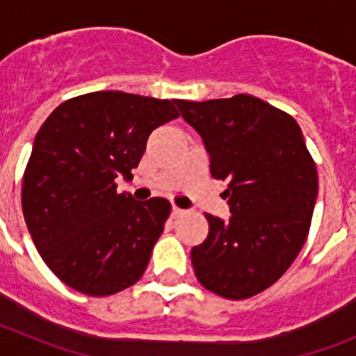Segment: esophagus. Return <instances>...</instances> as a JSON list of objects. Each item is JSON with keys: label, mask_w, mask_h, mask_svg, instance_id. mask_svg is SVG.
<instances>
[{"label": "esophagus", "mask_w": 356, "mask_h": 356, "mask_svg": "<svg viewBox=\"0 0 356 356\" xmlns=\"http://www.w3.org/2000/svg\"><path fill=\"white\" fill-rule=\"evenodd\" d=\"M185 213V210H181V209H178V207H172V210H171V217L172 219H178V217H181Z\"/></svg>", "instance_id": "esophagus-1"}]
</instances>
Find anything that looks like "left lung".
Instances as JSON below:
<instances>
[{"label":"left lung","instance_id":"1","mask_svg":"<svg viewBox=\"0 0 356 356\" xmlns=\"http://www.w3.org/2000/svg\"><path fill=\"white\" fill-rule=\"evenodd\" d=\"M200 134L213 178L228 181V221L205 213L209 235L191 251L200 284L228 300L271 287L307 241L317 171L300 124L250 94L176 99Z\"/></svg>","mask_w":356,"mask_h":356}]
</instances>
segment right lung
<instances>
[{"label": "right lung", "mask_w": 356, "mask_h": 356, "mask_svg": "<svg viewBox=\"0 0 356 356\" xmlns=\"http://www.w3.org/2000/svg\"><path fill=\"white\" fill-rule=\"evenodd\" d=\"M175 99L102 90L56 106L35 135L23 213L46 266L74 291L110 296L139 282L171 213L163 197L118 194L149 134L178 118Z\"/></svg>", "instance_id": "obj_1"}]
</instances>
